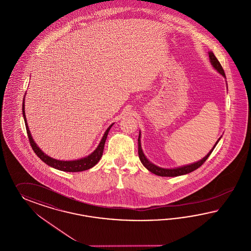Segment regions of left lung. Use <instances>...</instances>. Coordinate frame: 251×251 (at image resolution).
I'll list each match as a JSON object with an SVG mask.
<instances>
[{
  "label": "left lung",
  "mask_w": 251,
  "mask_h": 251,
  "mask_svg": "<svg viewBox=\"0 0 251 251\" xmlns=\"http://www.w3.org/2000/svg\"><path fill=\"white\" fill-rule=\"evenodd\" d=\"M208 54H209V60H210L211 65L213 66V68L217 71V72H219L224 78H226L224 70H223V68H222L220 61L218 60V59L216 58V56L214 55V53H213L212 51H209ZM221 136L219 138V140L216 142V144L214 145V147L212 148V150L207 153V155H206L205 157H203L200 161L193 162V163H191V164L183 165V166H180V167H176V168H162V167L155 165V164L152 163L151 161H149V159H148V158L146 157V155L144 154L143 150H142V147H141L140 131V132H139V137H138V155H139V159H140L142 164H143L148 170L151 172V173H153V174H155V175H157V176H183V175L190 174L191 172L198 169L204 161H206L207 158L210 156L212 151L215 149V147L217 146V144L219 143V141L221 140Z\"/></svg>",
  "instance_id": "1"
}]
</instances>
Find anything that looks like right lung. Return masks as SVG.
<instances>
[{"label":"right lung","instance_id":"1","mask_svg":"<svg viewBox=\"0 0 251 251\" xmlns=\"http://www.w3.org/2000/svg\"><path fill=\"white\" fill-rule=\"evenodd\" d=\"M24 101H25V96H24L23 103H22V115H23V119L25 121V126H26L28 137L30 140V146H31L33 151L35 152V154L40 158L42 161H44L45 163H47L49 166L53 167L57 170L63 171V172H81V171L89 170L90 168H92L95 164L98 163V161H100V159L102 156L103 148H104V144H105V140L107 138L108 132L110 130L111 127L114 125V123H112L110 126L107 128V130H105L98 147L94 150L93 152H91L90 155L78 159V160H74V161H60V160H56V159H53L50 156H48L44 151H41L40 148L33 140L31 134H30V130H29L27 120H26Z\"/></svg>","mask_w":251,"mask_h":251}]
</instances>
